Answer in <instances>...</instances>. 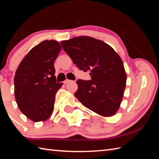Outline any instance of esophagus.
Masks as SVG:
<instances>
[{"label": "esophagus", "mask_w": 159, "mask_h": 159, "mask_svg": "<svg viewBox=\"0 0 159 159\" xmlns=\"http://www.w3.org/2000/svg\"><path fill=\"white\" fill-rule=\"evenodd\" d=\"M70 82H71V80L66 79V80H64V84H67V83H70Z\"/></svg>", "instance_id": "obj_1"}]
</instances>
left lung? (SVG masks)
I'll return each mask as SVG.
<instances>
[{
  "mask_svg": "<svg viewBox=\"0 0 159 159\" xmlns=\"http://www.w3.org/2000/svg\"><path fill=\"white\" fill-rule=\"evenodd\" d=\"M63 49L91 80H78L75 96L85 107L102 116L116 114L126 86L123 61L106 43L90 36H78L61 42Z\"/></svg>",
  "mask_w": 159,
  "mask_h": 159,
  "instance_id": "1",
  "label": "left lung"
}]
</instances>
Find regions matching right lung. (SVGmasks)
<instances>
[{
	"instance_id": "add662e5",
	"label": "right lung",
	"mask_w": 159,
	"mask_h": 159,
	"mask_svg": "<svg viewBox=\"0 0 159 159\" xmlns=\"http://www.w3.org/2000/svg\"><path fill=\"white\" fill-rule=\"evenodd\" d=\"M61 50L57 41L45 40L26 54L16 70V102L20 111L34 122H43L50 118L56 93L63 85L56 82L54 66Z\"/></svg>"
}]
</instances>
